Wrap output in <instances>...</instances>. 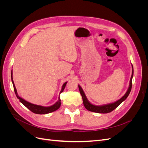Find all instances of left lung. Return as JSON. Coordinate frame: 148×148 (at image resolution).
<instances>
[{
    "instance_id": "8db88e82",
    "label": "left lung",
    "mask_w": 148,
    "mask_h": 148,
    "mask_svg": "<svg viewBox=\"0 0 148 148\" xmlns=\"http://www.w3.org/2000/svg\"><path fill=\"white\" fill-rule=\"evenodd\" d=\"M133 66V65H132ZM133 68L132 70V77L130 78V86L128 88V89L127 92L125 93V95L120 99L119 101L115 102L114 103H112V104H107V105H104V106H96L95 105L91 104L90 102H89L87 98L85 96L84 93L83 91V89H82V88L80 87V86L78 85V88H79V90L80 92V94L82 96V99H83V104L87 110L91 111V112H97V113H101V114H107V113H109L110 112H112V110H114L115 109L117 108V107L122 103L123 101H125V99H127V97L128 96L130 92L131 91L132 89V78H133Z\"/></svg>"
}]
</instances>
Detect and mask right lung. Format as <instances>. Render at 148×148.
I'll return each mask as SVG.
<instances>
[{"instance_id": "right-lung-1", "label": "right lung", "mask_w": 148, "mask_h": 148, "mask_svg": "<svg viewBox=\"0 0 148 148\" xmlns=\"http://www.w3.org/2000/svg\"><path fill=\"white\" fill-rule=\"evenodd\" d=\"M11 78H12V82L13 85V89H14V91L15 92V95L17 97L18 99H20V101L23 104L25 107H27V108L30 110L32 112L34 113V114H49V113H51L53 111H56L60 107L61 105V100L60 99V97L59 98V101H58L55 104H53L52 106L50 107H42L41 106H38V105H35L33 104H31V103H29L27 101H26L25 100L23 99L22 98H21L20 97H19L18 96V94H17V91H16V89L15 88V84L14 83H13V78H12V73H11ZM67 82H65L63 86H62V90L60 92V94L61 92H63V91L64 90V89L65 88V86Z\"/></svg>"}]
</instances>
